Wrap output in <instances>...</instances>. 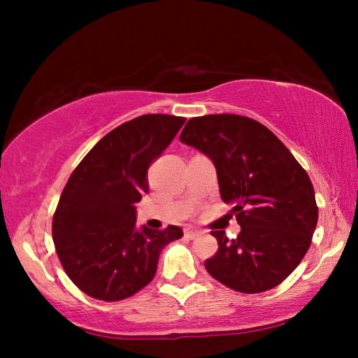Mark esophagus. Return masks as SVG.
<instances>
[{
  "label": "esophagus",
  "instance_id": "34e87169",
  "mask_svg": "<svg viewBox=\"0 0 358 358\" xmlns=\"http://www.w3.org/2000/svg\"><path fill=\"white\" fill-rule=\"evenodd\" d=\"M184 236L187 238V239H194V238L200 236V233L197 231V229H192V228H185V229H184Z\"/></svg>",
  "mask_w": 358,
  "mask_h": 358
}]
</instances>
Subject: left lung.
Listing matches in <instances>:
<instances>
[{
	"label": "left lung",
	"instance_id": "left-lung-1",
	"mask_svg": "<svg viewBox=\"0 0 358 358\" xmlns=\"http://www.w3.org/2000/svg\"><path fill=\"white\" fill-rule=\"evenodd\" d=\"M179 138L213 161L220 195L241 227L234 239L212 231L218 251L205 261L207 272L241 293L280 285L305 257L317 223L310 176L267 127L244 115L194 117Z\"/></svg>",
	"mask_w": 358,
	"mask_h": 358
}]
</instances>
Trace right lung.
I'll return each instance as SVG.
<instances>
[{
    "label": "right lung",
    "instance_id": "right-lung-1",
    "mask_svg": "<svg viewBox=\"0 0 358 358\" xmlns=\"http://www.w3.org/2000/svg\"><path fill=\"white\" fill-rule=\"evenodd\" d=\"M184 117L146 114L94 145L73 171L53 213L57 256L70 280L96 300H125L153 280L166 244L182 229L135 228L134 203L148 192V168Z\"/></svg>",
    "mask_w": 358,
    "mask_h": 358
}]
</instances>
